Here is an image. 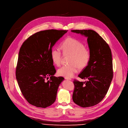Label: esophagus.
Segmentation results:
<instances>
[{
  "instance_id": "esophagus-1",
  "label": "esophagus",
  "mask_w": 128,
  "mask_h": 128,
  "mask_svg": "<svg viewBox=\"0 0 128 128\" xmlns=\"http://www.w3.org/2000/svg\"><path fill=\"white\" fill-rule=\"evenodd\" d=\"M65 78L66 79V80H72V78Z\"/></svg>"
}]
</instances>
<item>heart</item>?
Wrapping results in <instances>:
<instances>
[{"label":"heart","mask_w":128,"mask_h":128,"mask_svg":"<svg viewBox=\"0 0 128 128\" xmlns=\"http://www.w3.org/2000/svg\"><path fill=\"white\" fill-rule=\"evenodd\" d=\"M61 49L65 55H71L69 65L63 66L58 70V74L66 78L72 77L78 72L79 68L85 69L88 65L91 54L85 48V45L80 41L72 38H67L61 43ZM50 56L52 62L56 66L60 65L62 58V53L59 49L54 48L50 52Z\"/></svg>","instance_id":"obj_1"}]
</instances>
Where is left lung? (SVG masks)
<instances>
[{"label":"left lung","mask_w":128,"mask_h":128,"mask_svg":"<svg viewBox=\"0 0 128 128\" xmlns=\"http://www.w3.org/2000/svg\"><path fill=\"white\" fill-rule=\"evenodd\" d=\"M72 32L87 37L91 54L88 65L78 75L87 80H74L72 100L80 107H92L102 100L110 87L113 76L111 50L107 42L94 30H76Z\"/></svg>","instance_id":"left-lung-1"}]
</instances>
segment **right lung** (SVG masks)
<instances>
[{
  "label": "right lung",
  "mask_w": 128,
  "mask_h": 128,
  "mask_svg": "<svg viewBox=\"0 0 128 128\" xmlns=\"http://www.w3.org/2000/svg\"><path fill=\"white\" fill-rule=\"evenodd\" d=\"M67 31H40L29 37L21 46L16 78L22 95L33 106L46 108L56 100L58 87L64 78L54 76L56 70L50 52Z\"/></svg>",
  "instance_id": "add662e5"
}]
</instances>
